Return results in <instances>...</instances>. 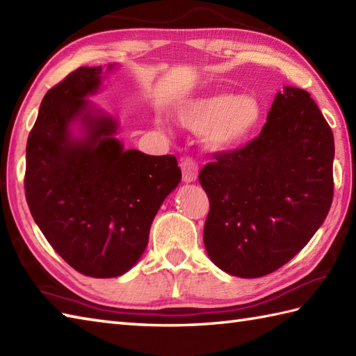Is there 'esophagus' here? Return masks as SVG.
<instances>
[{
  "instance_id": "1",
  "label": "esophagus",
  "mask_w": 356,
  "mask_h": 356,
  "mask_svg": "<svg viewBox=\"0 0 356 356\" xmlns=\"http://www.w3.org/2000/svg\"><path fill=\"white\" fill-rule=\"evenodd\" d=\"M180 170H182L184 182H194L199 174V165L193 157H185L180 162Z\"/></svg>"
}]
</instances>
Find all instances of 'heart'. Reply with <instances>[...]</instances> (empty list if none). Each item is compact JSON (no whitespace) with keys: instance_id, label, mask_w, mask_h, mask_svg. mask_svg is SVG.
<instances>
[{"instance_id":"obj_1","label":"heart","mask_w":356,"mask_h":356,"mask_svg":"<svg viewBox=\"0 0 356 356\" xmlns=\"http://www.w3.org/2000/svg\"><path fill=\"white\" fill-rule=\"evenodd\" d=\"M177 119L195 133L205 131V142L213 149H231L243 145L259 130L263 105L251 95H207L186 101Z\"/></svg>"}]
</instances>
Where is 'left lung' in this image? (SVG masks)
I'll return each mask as SVG.
<instances>
[{"label":"left lung","mask_w":356,"mask_h":356,"mask_svg":"<svg viewBox=\"0 0 356 356\" xmlns=\"http://www.w3.org/2000/svg\"><path fill=\"white\" fill-rule=\"evenodd\" d=\"M334 133L306 90L277 93L261 133L200 170L209 259L241 278L282 268L314 237L334 199Z\"/></svg>","instance_id":"obj_1"}]
</instances>
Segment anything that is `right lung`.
Returning a JSON list of instances; mask_svg holds the SVG:
<instances>
[{
	"label": "right lung",
	"mask_w": 356,
	"mask_h": 356,
	"mask_svg": "<svg viewBox=\"0 0 356 356\" xmlns=\"http://www.w3.org/2000/svg\"><path fill=\"white\" fill-rule=\"evenodd\" d=\"M111 69V65L108 67ZM101 67H79L45 93L26 148V200L51 248L93 278L125 274L145 251L153 218L182 179L176 157L124 149L118 124L92 115ZM76 118L82 140L70 134Z\"/></svg>",
	"instance_id": "right-lung-1"
}]
</instances>
